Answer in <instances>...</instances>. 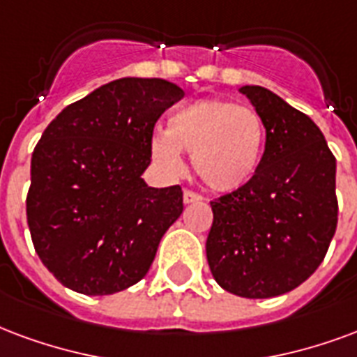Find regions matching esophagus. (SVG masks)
I'll return each mask as SVG.
<instances>
[{
    "instance_id": "1",
    "label": "esophagus",
    "mask_w": 357,
    "mask_h": 357,
    "mask_svg": "<svg viewBox=\"0 0 357 357\" xmlns=\"http://www.w3.org/2000/svg\"><path fill=\"white\" fill-rule=\"evenodd\" d=\"M200 200H202V197H200L199 192L189 191V189H185V191H183V202H185V204H191V202H200Z\"/></svg>"
}]
</instances>
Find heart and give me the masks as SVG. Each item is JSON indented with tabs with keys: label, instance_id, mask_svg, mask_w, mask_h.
I'll return each instance as SVG.
<instances>
[{
	"label": "heart",
	"instance_id": "obj_1",
	"mask_svg": "<svg viewBox=\"0 0 357 357\" xmlns=\"http://www.w3.org/2000/svg\"><path fill=\"white\" fill-rule=\"evenodd\" d=\"M263 123L257 113L231 100L206 98L179 107L168 130L151 138V155L166 170H181L179 151L212 191H236L250 183L263 153Z\"/></svg>",
	"mask_w": 357,
	"mask_h": 357
}]
</instances>
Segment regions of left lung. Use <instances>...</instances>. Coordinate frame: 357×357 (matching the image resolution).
<instances>
[{"label":"left lung","mask_w":357,"mask_h":357,"mask_svg":"<svg viewBox=\"0 0 357 357\" xmlns=\"http://www.w3.org/2000/svg\"><path fill=\"white\" fill-rule=\"evenodd\" d=\"M266 130L250 183L212 200L206 257L225 291L268 299L301 286L339 221L337 160L314 121L263 86H242Z\"/></svg>","instance_id":"left-lung-1"}]
</instances>
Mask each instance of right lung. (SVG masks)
Returning a JSON list of instances; mask_svg holds the SVG:
<instances>
[{
  "label": "right lung",
  "mask_w": 357,
  "mask_h": 357,
  "mask_svg": "<svg viewBox=\"0 0 357 357\" xmlns=\"http://www.w3.org/2000/svg\"><path fill=\"white\" fill-rule=\"evenodd\" d=\"M181 98L162 79H117L45 128L31 155L26 218L39 259L62 286L112 295L147 274L183 212V191L147 187L142 174L155 123Z\"/></svg>",
  "instance_id": "1"
}]
</instances>
